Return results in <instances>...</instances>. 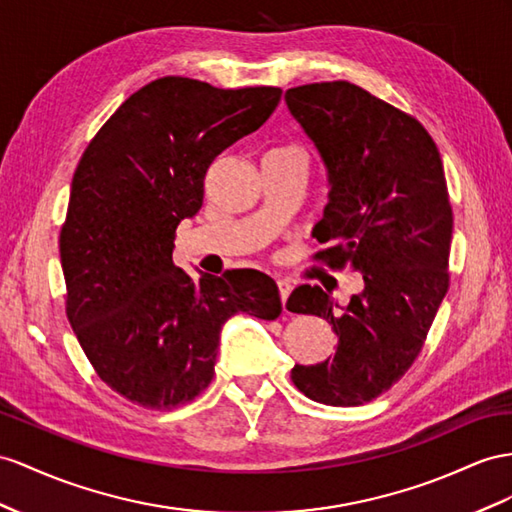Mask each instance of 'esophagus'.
I'll return each instance as SVG.
<instances>
[{"label":"esophagus","mask_w":512,"mask_h":512,"mask_svg":"<svg viewBox=\"0 0 512 512\" xmlns=\"http://www.w3.org/2000/svg\"><path fill=\"white\" fill-rule=\"evenodd\" d=\"M277 285H279V294H281L283 311H287V309H285V300H287V296H290V292H292V283H290V281H285V279H279V281H277Z\"/></svg>","instance_id":"1"}]
</instances>
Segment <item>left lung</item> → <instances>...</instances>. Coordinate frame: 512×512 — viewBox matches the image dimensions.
<instances>
[{"label": "left lung", "instance_id": "1", "mask_svg": "<svg viewBox=\"0 0 512 512\" xmlns=\"http://www.w3.org/2000/svg\"><path fill=\"white\" fill-rule=\"evenodd\" d=\"M285 103L326 170L329 201L313 227L326 248L316 257L363 279L346 307L309 283L287 298V309L324 318L337 335L335 355L294 365L292 381L316 402L357 406L411 368L448 292L441 155L413 116L350 82L290 88Z\"/></svg>", "mask_w": 512, "mask_h": 512}]
</instances>
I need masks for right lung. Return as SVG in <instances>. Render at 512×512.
<instances>
[{
    "instance_id": "add662e5",
    "label": "right lung",
    "mask_w": 512,
    "mask_h": 512,
    "mask_svg": "<svg viewBox=\"0 0 512 512\" xmlns=\"http://www.w3.org/2000/svg\"><path fill=\"white\" fill-rule=\"evenodd\" d=\"M281 88L222 90L160 77L90 140L60 231L67 316L99 378L147 409H175L212 383L235 313L277 320L279 287L242 268L194 281L173 264L175 231L203 205L216 157L264 125Z\"/></svg>"
}]
</instances>
